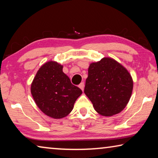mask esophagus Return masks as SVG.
<instances>
[{
	"label": "esophagus",
	"mask_w": 158,
	"mask_h": 158,
	"mask_svg": "<svg viewBox=\"0 0 158 158\" xmlns=\"http://www.w3.org/2000/svg\"><path fill=\"white\" fill-rule=\"evenodd\" d=\"M79 87L82 90V91H84V82H81V83L79 85Z\"/></svg>",
	"instance_id": "34e87169"
}]
</instances>
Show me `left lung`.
<instances>
[{
  "mask_svg": "<svg viewBox=\"0 0 158 158\" xmlns=\"http://www.w3.org/2000/svg\"><path fill=\"white\" fill-rule=\"evenodd\" d=\"M133 86L128 70L114 59L105 57L89 64L84 94L98 113L111 117L128 104Z\"/></svg>",
  "mask_w": 158,
  "mask_h": 158,
  "instance_id": "obj_1",
  "label": "left lung"
}]
</instances>
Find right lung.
<instances>
[{"instance_id":"1","label":"right lung","mask_w":158,"mask_h":158,"mask_svg":"<svg viewBox=\"0 0 158 158\" xmlns=\"http://www.w3.org/2000/svg\"><path fill=\"white\" fill-rule=\"evenodd\" d=\"M63 66L48 61L37 71L31 84V94L36 106L51 118L62 119L72 112L81 90L71 83L62 71Z\"/></svg>"}]
</instances>
